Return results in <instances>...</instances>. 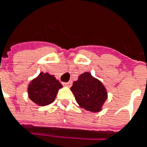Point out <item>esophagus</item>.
Returning <instances> with one entry per match:
<instances>
[{
	"label": "esophagus",
	"mask_w": 147,
	"mask_h": 147,
	"mask_svg": "<svg viewBox=\"0 0 147 147\" xmlns=\"http://www.w3.org/2000/svg\"><path fill=\"white\" fill-rule=\"evenodd\" d=\"M71 85H72V81H71V80L68 81V82H64V83H63V86H67V87H71Z\"/></svg>",
	"instance_id": "34e87169"
}]
</instances>
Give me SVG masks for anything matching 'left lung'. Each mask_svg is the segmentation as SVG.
I'll return each mask as SVG.
<instances>
[{"mask_svg": "<svg viewBox=\"0 0 147 147\" xmlns=\"http://www.w3.org/2000/svg\"><path fill=\"white\" fill-rule=\"evenodd\" d=\"M71 90L80 108L93 113L101 111L108 98L105 86L90 72L80 75L78 80L73 82Z\"/></svg>", "mask_w": 147, "mask_h": 147, "instance_id": "obj_1", "label": "left lung"}]
</instances>
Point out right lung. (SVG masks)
Masks as SVG:
<instances>
[{"label":"right lung","mask_w":147,"mask_h":147,"mask_svg":"<svg viewBox=\"0 0 147 147\" xmlns=\"http://www.w3.org/2000/svg\"><path fill=\"white\" fill-rule=\"evenodd\" d=\"M62 85L53 75L48 72L40 74L29 82L28 86L29 98L39 106H46L55 100Z\"/></svg>","instance_id":"right-lung-1"}]
</instances>
